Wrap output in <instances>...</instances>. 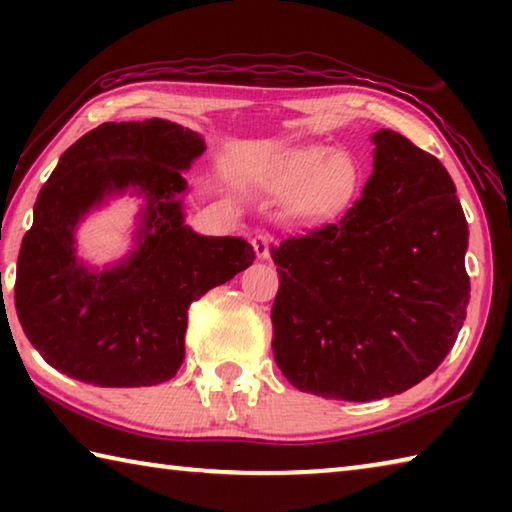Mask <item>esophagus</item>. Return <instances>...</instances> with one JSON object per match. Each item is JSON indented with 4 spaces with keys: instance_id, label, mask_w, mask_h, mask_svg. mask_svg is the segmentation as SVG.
I'll return each mask as SVG.
<instances>
[{
    "instance_id": "34e87169",
    "label": "esophagus",
    "mask_w": 512,
    "mask_h": 512,
    "mask_svg": "<svg viewBox=\"0 0 512 512\" xmlns=\"http://www.w3.org/2000/svg\"><path fill=\"white\" fill-rule=\"evenodd\" d=\"M250 244H253L255 255L259 259H266L268 257V246H271V237L264 235V232H257V235L250 239Z\"/></svg>"
}]
</instances>
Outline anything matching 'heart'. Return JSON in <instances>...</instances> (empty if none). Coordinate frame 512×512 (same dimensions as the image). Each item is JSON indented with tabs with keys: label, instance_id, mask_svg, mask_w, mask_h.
Returning a JSON list of instances; mask_svg holds the SVG:
<instances>
[{
	"label": "heart",
	"instance_id": "heart-1",
	"mask_svg": "<svg viewBox=\"0 0 512 512\" xmlns=\"http://www.w3.org/2000/svg\"><path fill=\"white\" fill-rule=\"evenodd\" d=\"M311 180H314V187H311L309 201L318 205H336L354 192L357 167L345 153H334L327 146H305V149L293 151L271 173L268 185L275 192L298 194Z\"/></svg>",
	"mask_w": 512,
	"mask_h": 512
}]
</instances>
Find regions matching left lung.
Masks as SVG:
<instances>
[{"instance_id":"1","label":"left lung","mask_w":512,"mask_h":512,"mask_svg":"<svg viewBox=\"0 0 512 512\" xmlns=\"http://www.w3.org/2000/svg\"><path fill=\"white\" fill-rule=\"evenodd\" d=\"M372 142L361 198L271 246L275 363L325 400H381L420 384L454 348L470 300L467 221L447 169L388 128Z\"/></svg>"}]
</instances>
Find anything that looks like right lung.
Wrapping results in <instances>:
<instances>
[{"label": "right lung", "instance_id": "1", "mask_svg": "<svg viewBox=\"0 0 512 512\" xmlns=\"http://www.w3.org/2000/svg\"><path fill=\"white\" fill-rule=\"evenodd\" d=\"M203 151L196 133L146 119L101 124L63 153L38 194L15 275L17 318L49 366L108 388L176 375L189 305L255 259L246 239L203 237L183 223L180 171ZM126 186L150 201L141 244L124 265L88 272L73 257V225Z\"/></svg>", "mask_w": 512, "mask_h": 512}]
</instances>
